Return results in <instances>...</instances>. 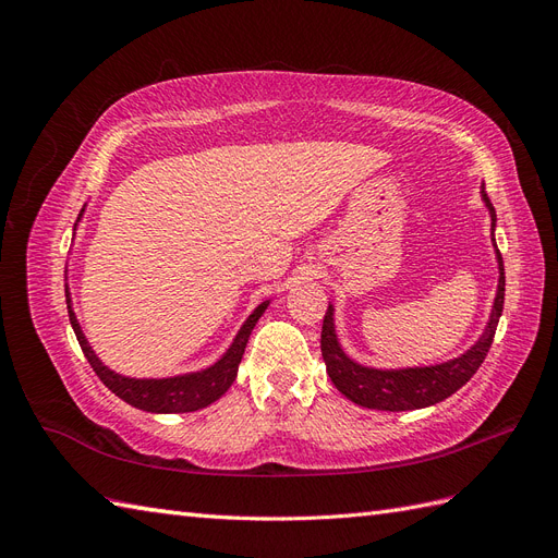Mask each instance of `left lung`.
<instances>
[{"instance_id": "left-lung-1", "label": "left lung", "mask_w": 558, "mask_h": 558, "mask_svg": "<svg viewBox=\"0 0 558 558\" xmlns=\"http://www.w3.org/2000/svg\"><path fill=\"white\" fill-rule=\"evenodd\" d=\"M482 197L486 202L488 214H492V228H496V209L484 189H482ZM496 253H498L500 279H498V293L494 300L492 320H488V326L475 347L465 351L461 359H453L442 365L408 367V369H375V367H363L359 363H353L342 351L340 342H337L332 307H328L324 316V328H320V353H324L328 377L337 386V391L347 396L351 402L361 404V408L386 410V412L421 410V408H428V404L442 402L445 398L459 391V388L475 375L480 365L484 363L486 353L494 342L498 318L502 314L505 267H502V256L498 248Z\"/></svg>"}]
</instances>
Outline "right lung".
Wrapping results in <instances>:
<instances>
[{
    "label": "right lung",
    "mask_w": 558,
    "mask_h": 558,
    "mask_svg": "<svg viewBox=\"0 0 558 558\" xmlns=\"http://www.w3.org/2000/svg\"><path fill=\"white\" fill-rule=\"evenodd\" d=\"M265 310H267V302L258 305L256 312H253L246 318V324L242 326L238 337H234V342L228 349L226 356L218 363H214L211 367L202 369V373H191V375L170 377V379H130V377L111 373L107 365L99 363V359L95 356V351L88 347L86 337H83V332H81L78 320L72 312L70 293H66V312H70L72 328L76 332V340L81 344L83 356L88 359L90 367L95 369V375L102 379V384L109 388L111 393H116L118 398L125 400L128 404H132V408H140L144 412H156V414L195 412V410L207 408V404H211L214 400L221 398L232 386L234 377H238V367L242 363L248 335H251L253 326H256V320L263 316Z\"/></svg>",
    "instance_id": "1"
}]
</instances>
